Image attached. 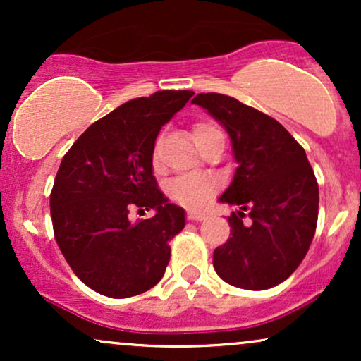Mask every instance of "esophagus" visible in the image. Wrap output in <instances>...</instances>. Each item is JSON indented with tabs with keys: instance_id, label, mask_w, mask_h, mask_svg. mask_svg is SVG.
Wrapping results in <instances>:
<instances>
[{
	"instance_id": "1",
	"label": "esophagus",
	"mask_w": 361,
	"mask_h": 361,
	"mask_svg": "<svg viewBox=\"0 0 361 361\" xmlns=\"http://www.w3.org/2000/svg\"><path fill=\"white\" fill-rule=\"evenodd\" d=\"M205 219H207L205 212H197V210H190L188 212V221L200 222V221H205Z\"/></svg>"
}]
</instances>
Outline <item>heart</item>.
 Instances as JSON below:
<instances>
[{
  "instance_id": "obj_1",
  "label": "heart",
  "mask_w": 361,
  "mask_h": 361,
  "mask_svg": "<svg viewBox=\"0 0 361 361\" xmlns=\"http://www.w3.org/2000/svg\"><path fill=\"white\" fill-rule=\"evenodd\" d=\"M219 132V127L214 123H198L193 128V139L197 146L205 142L210 135ZM159 161L157 151L154 152V164ZM219 181L212 175H186L173 180L168 185V197L178 205L188 207V209H200L212 198L217 190Z\"/></svg>"
}]
</instances>
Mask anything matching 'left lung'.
<instances>
[{
    "instance_id": "8db88e82",
    "label": "left lung",
    "mask_w": 361,
    "mask_h": 361,
    "mask_svg": "<svg viewBox=\"0 0 361 361\" xmlns=\"http://www.w3.org/2000/svg\"><path fill=\"white\" fill-rule=\"evenodd\" d=\"M192 103L226 128L238 163L219 202L241 210L229 217L231 238L214 251L215 271L239 288L275 287L297 270L316 233L319 186L304 147L275 118L233 97L200 93Z\"/></svg>"
}]
</instances>
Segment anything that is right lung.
Wrapping results in <instances>:
<instances>
[{
  "label": "right lung",
  "mask_w": 361,
  "mask_h": 361,
  "mask_svg": "<svg viewBox=\"0 0 361 361\" xmlns=\"http://www.w3.org/2000/svg\"><path fill=\"white\" fill-rule=\"evenodd\" d=\"M193 94L164 90L123 103L62 157L51 193L54 235L78 279L102 295H139L163 279L185 210L157 188L152 152L161 127ZM132 208L157 214L132 223Z\"/></svg>",
  "instance_id": "obj_1"
}]
</instances>
